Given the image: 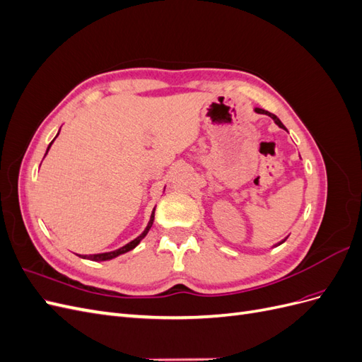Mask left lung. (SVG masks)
I'll return each mask as SVG.
<instances>
[{"instance_id": "8db88e82", "label": "left lung", "mask_w": 362, "mask_h": 362, "mask_svg": "<svg viewBox=\"0 0 362 362\" xmlns=\"http://www.w3.org/2000/svg\"><path fill=\"white\" fill-rule=\"evenodd\" d=\"M254 110H255V113H258V115H267L269 117H272L273 120H275V124H276L279 128H284V129H286V127H284V124L281 122L278 116H275L273 113H269V112H266V110H262V108H254ZM284 242H286V238H284L281 243H284ZM281 243H278V245H281Z\"/></svg>"}]
</instances>
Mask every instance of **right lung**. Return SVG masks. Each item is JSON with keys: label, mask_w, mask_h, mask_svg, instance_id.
<instances>
[{"label": "right lung", "mask_w": 362, "mask_h": 362, "mask_svg": "<svg viewBox=\"0 0 362 362\" xmlns=\"http://www.w3.org/2000/svg\"><path fill=\"white\" fill-rule=\"evenodd\" d=\"M59 136V134H57ZM57 136L52 139V141L51 144L48 145V149H47V152H45V156L48 154V151H49V148H51V145L54 144V140L57 139ZM154 214H156V206H154V210H152V213H151V217H149V222H148V225H146V228L144 229V231H141V234L140 235H137L134 240H131L129 243H127L125 246H122V247H119V249H116V250H110V252H104V254H95V255H86V258L87 259H90V261H108V259H113V258H116V257H119V255H122V254H127L128 250H131V249H134L141 240H144L145 237H146V234H148V231L151 229V226H152V223H154ZM81 257V255H80Z\"/></svg>", "instance_id": "1"}]
</instances>
